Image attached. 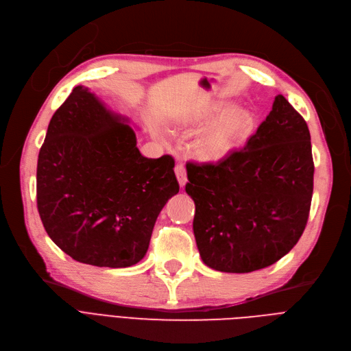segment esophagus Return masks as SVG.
I'll list each match as a JSON object with an SVG mask.
<instances>
[{"mask_svg":"<svg viewBox=\"0 0 351 351\" xmlns=\"http://www.w3.org/2000/svg\"><path fill=\"white\" fill-rule=\"evenodd\" d=\"M175 173H176V178H178V182H179L180 188L185 186V185H186V180H188L185 166H183L182 163H178V165L175 166Z\"/></svg>","mask_w":351,"mask_h":351,"instance_id":"1","label":"esophagus"}]
</instances>
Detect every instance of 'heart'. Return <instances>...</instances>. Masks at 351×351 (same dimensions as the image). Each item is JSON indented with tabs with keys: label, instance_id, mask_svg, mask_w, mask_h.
I'll return each instance as SVG.
<instances>
[{
	"label": "heart",
	"instance_id": "heart-1",
	"mask_svg": "<svg viewBox=\"0 0 351 351\" xmlns=\"http://www.w3.org/2000/svg\"><path fill=\"white\" fill-rule=\"evenodd\" d=\"M225 110L226 106L223 104L213 102L193 110L183 121L186 126L195 129H204L211 125L196 143V155L199 159L205 162L222 160L236 151L252 134L254 126L252 112L239 108L229 110L221 117L219 115Z\"/></svg>",
	"mask_w": 351,
	"mask_h": 351
}]
</instances>
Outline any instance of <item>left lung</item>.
<instances>
[{"instance_id":"left-lung-1","label":"left lung","mask_w":351,"mask_h":351,"mask_svg":"<svg viewBox=\"0 0 351 351\" xmlns=\"http://www.w3.org/2000/svg\"><path fill=\"white\" fill-rule=\"evenodd\" d=\"M202 261L226 273L267 267L307 225L315 163L303 117L283 95L246 146L217 163L186 165Z\"/></svg>"}]
</instances>
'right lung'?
I'll return each instance as SVG.
<instances>
[{
  "instance_id": "right-lung-1",
  "label": "right lung",
  "mask_w": 351,
  "mask_h": 351,
  "mask_svg": "<svg viewBox=\"0 0 351 351\" xmlns=\"http://www.w3.org/2000/svg\"><path fill=\"white\" fill-rule=\"evenodd\" d=\"M128 122L82 85L49 121L36 166V206L51 241L77 262L136 265L162 208L179 192L173 158L141 155Z\"/></svg>"
}]
</instances>
